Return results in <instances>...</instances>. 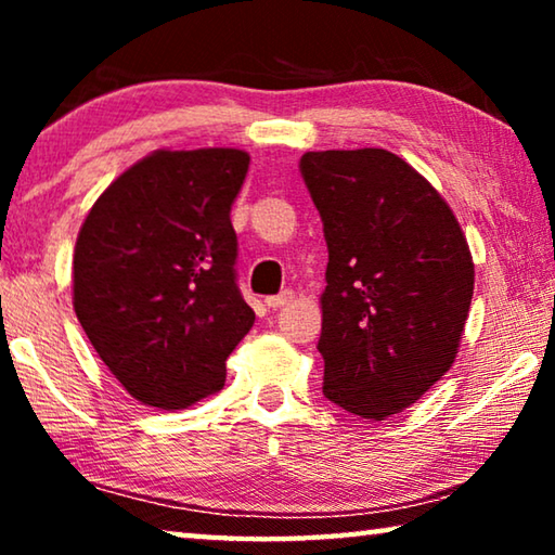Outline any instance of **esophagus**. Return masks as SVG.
I'll use <instances>...</instances> for the list:
<instances>
[{
	"mask_svg": "<svg viewBox=\"0 0 555 555\" xmlns=\"http://www.w3.org/2000/svg\"><path fill=\"white\" fill-rule=\"evenodd\" d=\"M291 300H294V291L291 288H284L281 291V294H276V296H269L264 304L271 308V311H279V308H284L286 304H291Z\"/></svg>",
	"mask_w": 555,
	"mask_h": 555,
	"instance_id": "1",
	"label": "esophagus"
}]
</instances>
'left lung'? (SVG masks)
Returning a JSON list of instances; mask_svg holds the SVG:
<instances>
[{"mask_svg":"<svg viewBox=\"0 0 555 555\" xmlns=\"http://www.w3.org/2000/svg\"><path fill=\"white\" fill-rule=\"evenodd\" d=\"M298 168L327 244L323 393L382 421L453 364L473 300V257L448 203L397 154L308 152Z\"/></svg>","mask_w":555,"mask_h":555,"instance_id":"1","label":"left lung"}]
</instances>
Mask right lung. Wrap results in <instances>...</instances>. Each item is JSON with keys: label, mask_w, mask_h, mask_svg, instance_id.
<instances>
[{"label": "right lung", "mask_w": 555, "mask_h": 555, "mask_svg": "<svg viewBox=\"0 0 555 555\" xmlns=\"http://www.w3.org/2000/svg\"><path fill=\"white\" fill-rule=\"evenodd\" d=\"M240 149L156 152L121 173L82 222L75 315L131 397L176 411L222 389L255 311L237 286L230 210Z\"/></svg>", "instance_id": "obj_1"}]
</instances>
